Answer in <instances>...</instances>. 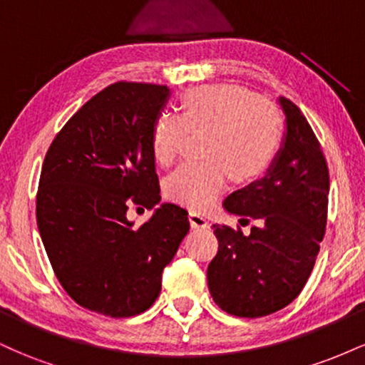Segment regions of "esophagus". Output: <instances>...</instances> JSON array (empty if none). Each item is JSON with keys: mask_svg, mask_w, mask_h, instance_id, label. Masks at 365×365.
<instances>
[{"mask_svg": "<svg viewBox=\"0 0 365 365\" xmlns=\"http://www.w3.org/2000/svg\"><path fill=\"white\" fill-rule=\"evenodd\" d=\"M188 221H190L192 228H207V226H209L207 217L204 215H200V212H197V211L188 212Z\"/></svg>", "mask_w": 365, "mask_h": 365, "instance_id": "1", "label": "esophagus"}]
</instances>
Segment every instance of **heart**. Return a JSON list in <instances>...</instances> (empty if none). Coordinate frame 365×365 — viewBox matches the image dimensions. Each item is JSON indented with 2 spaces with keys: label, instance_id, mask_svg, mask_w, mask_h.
<instances>
[{
  "label": "heart",
  "instance_id": "1",
  "mask_svg": "<svg viewBox=\"0 0 365 365\" xmlns=\"http://www.w3.org/2000/svg\"><path fill=\"white\" fill-rule=\"evenodd\" d=\"M188 132H207L204 161H190L166 178V194L194 209L217 199L232 175L237 182L261 177L278 154L283 116L269 99L232 83L188 89L178 115H161L153 127L150 148L158 163L171 165L183 153Z\"/></svg>",
  "mask_w": 365,
  "mask_h": 365
}]
</instances>
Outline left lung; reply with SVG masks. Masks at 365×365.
<instances>
[{
	"instance_id": "8db88e82",
	"label": "left lung",
	"mask_w": 365,
	"mask_h": 365,
	"mask_svg": "<svg viewBox=\"0 0 365 365\" xmlns=\"http://www.w3.org/2000/svg\"><path fill=\"white\" fill-rule=\"evenodd\" d=\"M287 137L262 180L225 199L240 225L257 221L249 235L240 226L212 225L217 254L207 267L212 300L237 317L282 311L304 290L328 220L329 171L321 144L302 111L279 98Z\"/></svg>"
}]
</instances>
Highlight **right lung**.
<instances>
[{
  "mask_svg": "<svg viewBox=\"0 0 365 365\" xmlns=\"http://www.w3.org/2000/svg\"><path fill=\"white\" fill-rule=\"evenodd\" d=\"M168 96L158 83H111L46 153L37 226L63 290L87 311L118 319L148 311L190 228L177 204H163L139 228L127 220L132 204L161 200L150 137Z\"/></svg>",
  "mask_w": 365,
  "mask_h": 365,
  "instance_id": "right-lung-1",
  "label": "right lung"
}]
</instances>
